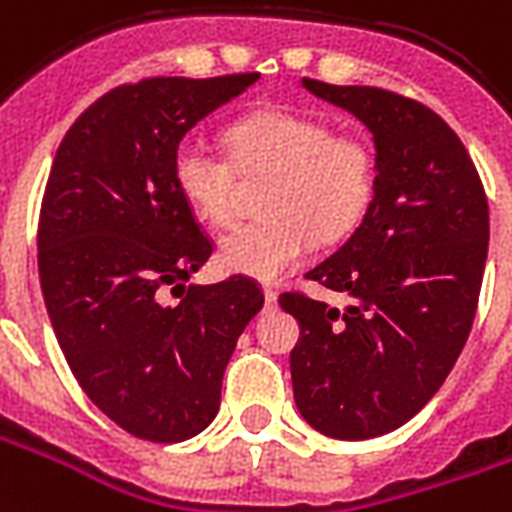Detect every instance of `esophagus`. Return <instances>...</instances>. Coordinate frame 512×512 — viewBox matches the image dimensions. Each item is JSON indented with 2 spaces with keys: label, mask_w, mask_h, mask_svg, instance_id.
I'll return each mask as SVG.
<instances>
[{
  "label": "esophagus",
  "mask_w": 512,
  "mask_h": 512,
  "mask_svg": "<svg viewBox=\"0 0 512 512\" xmlns=\"http://www.w3.org/2000/svg\"><path fill=\"white\" fill-rule=\"evenodd\" d=\"M263 296H266V305H274V302H277V288L263 285Z\"/></svg>",
  "instance_id": "esophagus-1"
}]
</instances>
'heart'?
<instances>
[{
  "mask_svg": "<svg viewBox=\"0 0 512 512\" xmlns=\"http://www.w3.org/2000/svg\"><path fill=\"white\" fill-rule=\"evenodd\" d=\"M230 157L185 141L171 157V180L199 221L224 227L235 213L238 177H268L260 219L232 227L219 244L221 266L274 280L310 252L357 230L377 194L380 157L355 132H332L321 116L271 107L235 121Z\"/></svg>",
  "mask_w": 512,
  "mask_h": 512,
  "instance_id": "1",
  "label": "heart"
}]
</instances>
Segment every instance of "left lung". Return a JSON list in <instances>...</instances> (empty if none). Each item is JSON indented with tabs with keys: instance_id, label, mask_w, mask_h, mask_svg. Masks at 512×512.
<instances>
[{
	"instance_id": "8db88e82",
	"label": "left lung",
	"mask_w": 512,
	"mask_h": 512,
	"mask_svg": "<svg viewBox=\"0 0 512 512\" xmlns=\"http://www.w3.org/2000/svg\"><path fill=\"white\" fill-rule=\"evenodd\" d=\"M305 88L374 132L380 182L363 224L307 271L352 305L280 296L302 327L293 399L321 435L366 441L416 416L466 346L488 257V196L463 141L432 107L371 85Z\"/></svg>"
}]
</instances>
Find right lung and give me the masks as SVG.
I'll use <instances>...</instances> for the list:
<instances>
[{
	"instance_id": "right-lung-1",
	"label": "right lung",
	"mask_w": 512,
	"mask_h": 512,
	"mask_svg": "<svg viewBox=\"0 0 512 512\" xmlns=\"http://www.w3.org/2000/svg\"><path fill=\"white\" fill-rule=\"evenodd\" d=\"M257 77L124 82L71 124L46 180L38 274L57 343L88 399L144 441H185L216 418L263 307L246 274L185 288L216 244L171 180L182 135Z\"/></svg>"
}]
</instances>
